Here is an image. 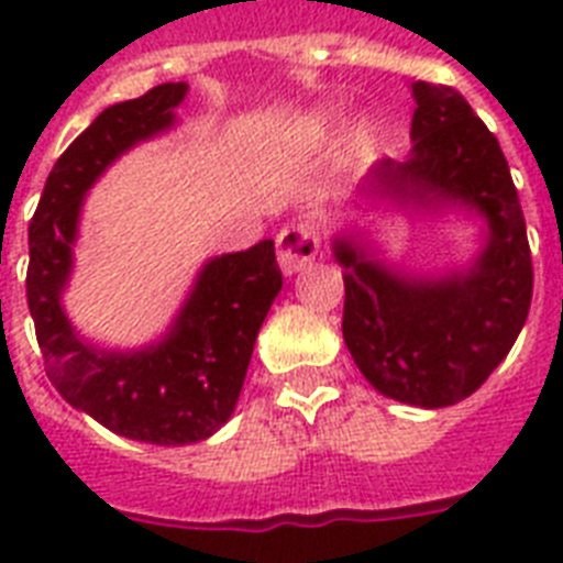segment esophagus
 <instances>
[{"label":"esophagus","instance_id":"1","mask_svg":"<svg viewBox=\"0 0 563 563\" xmlns=\"http://www.w3.org/2000/svg\"><path fill=\"white\" fill-rule=\"evenodd\" d=\"M318 247H321V239H318L316 228H309L303 221L283 228L277 233V260H280L283 274H295L307 263H312L318 256Z\"/></svg>","mask_w":563,"mask_h":563}]
</instances>
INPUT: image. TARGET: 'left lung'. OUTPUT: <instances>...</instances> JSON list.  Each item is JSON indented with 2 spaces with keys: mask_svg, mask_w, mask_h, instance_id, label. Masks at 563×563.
<instances>
[{
  "mask_svg": "<svg viewBox=\"0 0 563 563\" xmlns=\"http://www.w3.org/2000/svg\"><path fill=\"white\" fill-rule=\"evenodd\" d=\"M411 96V154L376 163L362 192L418 212H476L485 245L471 268L438 277L394 268L356 233H339L333 256L356 368L391 400L441 409L471 397L517 342L532 303V254L497 136L453 87L418 81Z\"/></svg>",
  "mask_w": 563,
  "mask_h": 563,
  "instance_id": "obj_1",
  "label": "left lung"
}]
</instances>
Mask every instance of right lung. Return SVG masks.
Returning <instances> with one entry per match:
<instances>
[{"instance_id": "obj_1", "label": "right lung", "mask_w": 563, "mask_h": 563, "mask_svg": "<svg viewBox=\"0 0 563 563\" xmlns=\"http://www.w3.org/2000/svg\"><path fill=\"white\" fill-rule=\"evenodd\" d=\"M187 84H161L101 110L57 157L29 224L25 295L60 397L117 435L161 446L195 444L236 409L260 327L283 289L274 242L212 256L161 342L104 351L84 342L64 309L84 195L136 143L169 131Z\"/></svg>"}]
</instances>
